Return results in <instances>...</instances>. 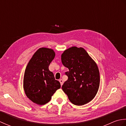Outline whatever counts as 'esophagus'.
<instances>
[{
	"label": "esophagus",
	"instance_id": "esophagus-1",
	"mask_svg": "<svg viewBox=\"0 0 126 126\" xmlns=\"http://www.w3.org/2000/svg\"><path fill=\"white\" fill-rule=\"evenodd\" d=\"M59 81H60V83H61V85H63V81L62 79H60V80H59Z\"/></svg>",
	"mask_w": 126,
	"mask_h": 126
}]
</instances>
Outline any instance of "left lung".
<instances>
[{
	"label": "left lung",
	"instance_id": "left-lung-1",
	"mask_svg": "<svg viewBox=\"0 0 126 126\" xmlns=\"http://www.w3.org/2000/svg\"><path fill=\"white\" fill-rule=\"evenodd\" d=\"M63 65L68 68L65 72L68 79L62 89L72 103L82 106L95 97L100 82L98 66L83 47H72L61 55Z\"/></svg>",
	"mask_w": 126,
	"mask_h": 126
}]
</instances>
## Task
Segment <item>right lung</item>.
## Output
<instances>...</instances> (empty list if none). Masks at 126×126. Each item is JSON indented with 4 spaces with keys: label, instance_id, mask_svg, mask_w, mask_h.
I'll return each mask as SVG.
<instances>
[{
    "label": "right lung",
    "instance_id": "obj_1",
    "mask_svg": "<svg viewBox=\"0 0 126 126\" xmlns=\"http://www.w3.org/2000/svg\"><path fill=\"white\" fill-rule=\"evenodd\" d=\"M55 56L51 49L41 47L36 51L26 66L23 79L25 94L33 103L44 105L51 99L61 84L49 69Z\"/></svg>",
    "mask_w": 126,
    "mask_h": 126
}]
</instances>
